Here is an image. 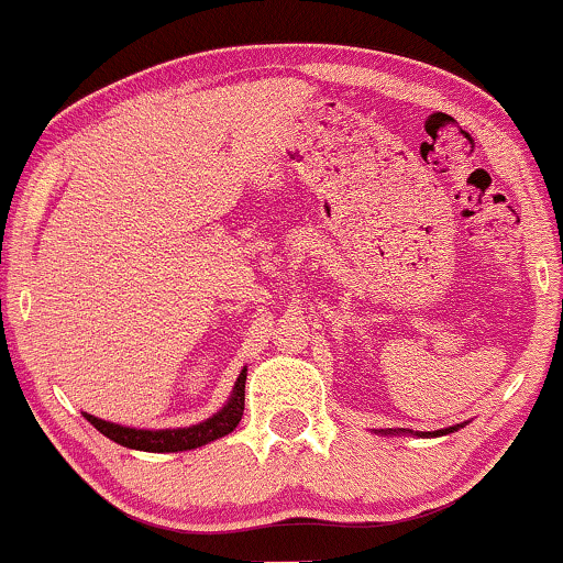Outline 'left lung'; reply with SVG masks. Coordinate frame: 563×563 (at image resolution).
Here are the masks:
<instances>
[{"label": "left lung", "mask_w": 563, "mask_h": 563, "mask_svg": "<svg viewBox=\"0 0 563 563\" xmlns=\"http://www.w3.org/2000/svg\"><path fill=\"white\" fill-rule=\"evenodd\" d=\"M462 426H465V423H457V426H446V429H439V431H416V433H412L410 429H387V431H376V433H384V437H387V433H395V437H397V433H410V437H423V439H431V437H446V433H454V431H460L462 429Z\"/></svg>", "instance_id": "left-lung-1"}]
</instances>
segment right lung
Returning a JSON list of instances; mask_svg holds the SVG:
<instances>
[{
  "instance_id": "add662e5",
  "label": "right lung",
  "mask_w": 563,
  "mask_h": 563,
  "mask_svg": "<svg viewBox=\"0 0 563 563\" xmlns=\"http://www.w3.org/2000/svg\"><path fill=\"white\" fill-rule=\"evenodd\" d=\"M244 387H246V368H241L236 384H233V393L229 402L220 408L216 416H210L208 421L184 426V429H130V426L101 421V418L85 412V418L96 426L103 437H109L117 444L126 446V450H140V452H187L197 450V446L210 444L225 433L236 429L241 416H244Z\"/></svg>"
}]
</instances>
